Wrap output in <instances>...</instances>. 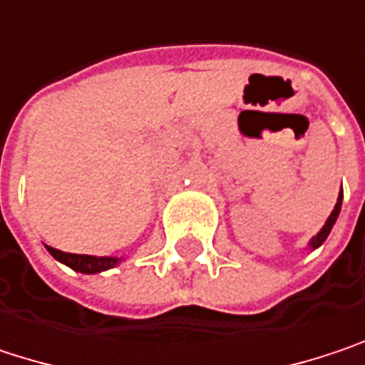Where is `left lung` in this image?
<instances>
[{
    "instance_id": "1",
    "label": "left lung",
    "mask_w": 365,
    "mask_h": 365,
    "mask_svg": "<svg viewBox=\"0 0 365 365\" xmlns=\"http://www.w3.org/2000/svg\"><path fill=\"white\" fill-rule=\"evenodd\" d=\"M341 205H342V187H341V195H339V200H336V205H334L332 214L328 216L326 225H324V227L319 229V233H317L315 237H311V242H309V248H311V250L319 248V246L326 242V237L330 235V231H332V227H334V222H336V218H339V214H341Z\"/></svg>"
}]
</instances>
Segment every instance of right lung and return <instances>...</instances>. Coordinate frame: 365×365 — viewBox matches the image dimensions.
I'll list each match as a JSON object with an SVG mask.
<instances>
[{"instance_id":"1","label":"right lung","mask_w":365,"mask_h":365,"mask_svg":"<svg viewBox=\"0 0 365 365\" xmlns=\"http://www.w3.org/2000/svg\"><path fill=\"white\" fill-rule=\"evenodd\" d=\"M46 250L50 252L58 262L71 267L73 271L77 273H86V275H92V273H101V271H107V269H113L115 264H119L123 258H117V256H90V254H71V252L56 250V248H50L46 246Z\"/></svg>"}]
</instances>
